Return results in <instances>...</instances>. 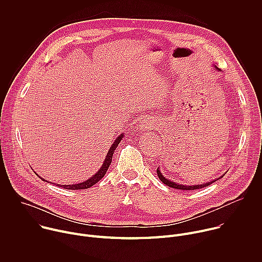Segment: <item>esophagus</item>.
Returning a JSON list of instances; mask_svg holds the SVG:
<instances>
[{"mask_svg":"<svg viewBox=\"0 0 262 262\" xmlns=\"http://www.w3.org/2000/svg\"><path fill=\"white\" fill-rule=\"evenodd\" d=\"M141 128L144 130H149V129H152L154 128V123L149 120V119H144L141 122Z\"/></svg>","mask_w":262,"mask_h":262,"instance_id":"34e87169","label":"esophagus"}]
</instances>
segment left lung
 Returning a JSON list of instances; mask_svg holds the SVG:
<instances>
[{
  "mask_svg": "<svg viewBox=\"0 0 262 262\" xmlns=\"http://www.w3.org/2000/svg\"><path fill=\"white\" fill-rule=\"evenodd\" d=\"M215 68H216V67H215ZM157 173H158V176H159V178L161 179V181H163L166 185L170 186V188H174V189H177V190H184V191H192V190L202 189V188H205V186H208L209 184H211L212 182H214V181L217 180V179H214L213 181H209L208 183H205V184L183 185V184H177V183H175V182H173V181H170V180H168L167 178H165V177L162 175V173H161V171L159 170V168H158V170H157ZM222 177H223V176H222Z\"/></svg>",
  "mask_w": 262,
  "mask_h": 262,
  "instance_id": "8db88e82",
  "label": "left lung"
}]
</instances>
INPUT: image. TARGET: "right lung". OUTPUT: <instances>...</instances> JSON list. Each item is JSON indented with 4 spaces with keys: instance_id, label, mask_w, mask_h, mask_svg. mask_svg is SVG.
I'll list each match as a JSON object with an SVG mask.
<instances>
[{
    "instance_id": "obj_1",
    "label": "right lung",
    "mask_w": 262,
    "mask_h": 262,
    "mask_svg": "<svg viewBox=\"0 0 262 262\" xmlns=\"http://www.w3.org/2000/svg\"><path fill=\"white\" fill-rule=\"evenodd\" d=\"M122 137H123V135H120V136L116 139V141L114 142V144L112 145V147L110 148V150H108V152H107V155H106V158L104 159L103 165L101 166V168L99 169V171H98L95 175H93L90 179H88L87 181H84V182H82V183H78V184H71V185H70V184H69V185H64V184L60 185V184H57V185H58V186H61V188H63V189H67V190H84V189H89V188H91L92 185H94L95 183H97V182L104 176L106 170L108 169V167H110V165H111V163H112V158H113V154H114V151H115V149L117 148V146H118L119 142L121 141ZM41 179H43V178H41ZM43 180H45V179H43Z\"/></svg>"
}]
</instances>
